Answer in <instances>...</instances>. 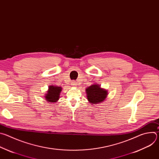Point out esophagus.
I'll use <instances>...</instances> for the list:
<instances>
[{
	"mask_svg": "<svg viewBox=\"0 0 159 159\" xmlns=\"http://www.w3.org/2000/svg\"><path fill=\"white\" fill-rule=\"evenodd\" d=\"M72 85H73V86L75 87V86L77 85V83H76V82H72Z\"/></svg>",
	"mask_w": 159,
	"mask_h": 159,
	"instance_id": "1",
	"label": "esophagus"
}]
</instances>
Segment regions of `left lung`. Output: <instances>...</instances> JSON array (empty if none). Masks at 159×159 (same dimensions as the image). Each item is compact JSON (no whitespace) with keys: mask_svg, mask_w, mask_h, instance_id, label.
I'll list each match as a JSON object with an SVG mask.
<instances>
[{"mask_svg":"<svg viewBox=\"0 0 159 159\" xmlns=\"http://www.w3.org/2000/svg\"><path fill=\"white\" fill-rule=\"evenodd\" d=\"M85 92L87 99L91 104H99L103 102L107 96V90L102 89L98 84L88 87L85 89Z\"/></svg>","mask_w":159,"mask_h":159,"instance_id":"obj_1","label":"left lung"}]
</instances>
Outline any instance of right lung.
<instances>
[{"label":"right lung","instance_id":"right-lung-1","mask_svg":"<svg viewBox=\"0 0 159 159\" xmlns=\"http://www.w3.org/2000/svg\"><path fill=\"white\" fill-rule=\"evenodd\" d=\"M48 88V90L44 96L46 101L50 102H56L59 99L61 87L59 86L50 85Z\"/></svg>","mask_w":159,"mask_h":159}]
</instances>
